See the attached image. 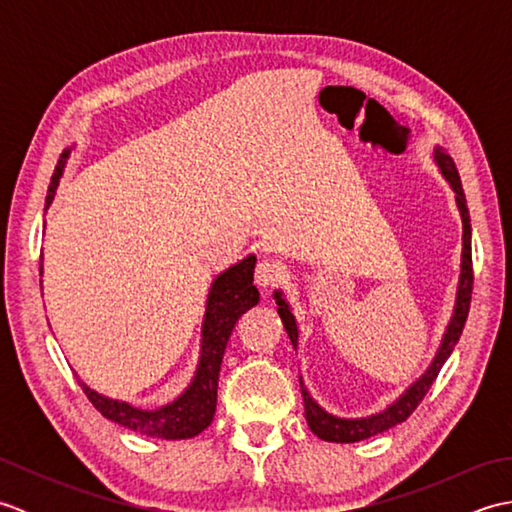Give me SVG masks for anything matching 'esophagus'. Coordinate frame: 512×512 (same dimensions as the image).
Masks as SVG:
<instances>
[{
    "label": "esophagus",
    "mask_w": 512,
    "mask_h": 512,
    "mask_svg": "<svg viewBox=\"0 0 512 512\" xmlns=\"http://www.w3.org/2000/svg\"><path fill=\"white\" fill-rule=\"evenodd\" d=\"M286 279V266L277 262V259H262L255 268V281L259 288H273Z\"/></svg>",
    "instance_id": "34e87169"
}]
</instances>
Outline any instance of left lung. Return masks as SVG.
Instances as JSON below:
<instances>
[{
  "instance_id": "8db88e82",
  "label": "left lung",
  "mask_w": 512,
  "mask_h": 512,
  "mask_svg": "<svg viewBox=\"0 0 512 512\" xmlns=\"http://www.w3.org/2000/svg\"><path fill=\"white\" fill-rule=\"evenodd\" d=\"M433 160H436L440 176L449 182L451 191L455 193V206H458L460 217H462V257H460V277H458V288H455V301H453V310H451V319L444 328V334L440 339V345L436 354H433L429 367L424 369V374L420 378L413 380V383L402 391V394L387 405L383 411L372 413V416H363V418H341L334 416V413L325 411L317 400L310 396V391L303 383V378L299 376L301 383V394H303V407H306V420L308 427L314 433V436L325 440V442H341V444H350V442H361L372 436H378L396 424L405 422L413 409H416L422 398L427 396V391L431 389L433 380L438 378L442 365L447 363V358L453 354V347L458 345L460 334L464 330L466 317H469V308H471V290H473V262H471V217L469 209H466V198H464V189L458 176V169H455L451 156L444 151L442 147H433ZM275 303H277V314L284 321V328L290 336L292 347L297 350L299 345V325L295 314H292V308L288 299L284 297V292L275 290L273 292Z\"/></svg>"
}]
</instances>
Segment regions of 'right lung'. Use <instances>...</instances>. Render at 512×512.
Listing matches in <instances>:
<instances>
[{"mask_svg": "<svg viewBox=\"0 0 512 512\" xmlns=\"http://www.w3.org/2000/svg\"><path fill=\"white\" fill-rule=\"evenodd\" d=\"M72 149H65L59 165L52 173L48 195H46V211L57 195L59 180L68 165ZM46 224V222H43ZM255 255H246L237 264L228 266L220 275H215L211 281L209 295L204 303V319L200 328V354L195 363V372L189 380V385L182 389V394L173 398L165 405L154 409L136 407L127 400H118L103 396L94 391L79 378V385L90 398L92 405L99 409L107 420L118 422L121 427L136 431L140 436L160 438V440H187L198 436L215 416L217 405V378H220V367L226 343L231 339L237 319L246 310L259 303V290L253 286L255 273ZM43 275V266L39 268Z\"/></svg>", "mask_w": 512, "mask_h": 512, "instance_id": "obj_1", "label": "right lung"}]
</instances>
